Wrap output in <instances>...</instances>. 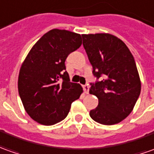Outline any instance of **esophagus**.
I'll list each match as a JSON object with an SVG mask.
<instances>
[{
	"instance_id": "esophagus-1",
	"label": "esophagus",
	"mask_w": 154,
	"mask_h": 154,
	"mask_svg": "<svg viewBox=\"0 0 154 154\" xmlns=\"http://www.w3.org/2000/svg\"><path fill=\"white\" fill-rule=\"evenodd\" d=\"M89 89H90V87L88 86V85H83L84 92H85V94H88V93H89Z\"/></svg>"
}]
</instances>
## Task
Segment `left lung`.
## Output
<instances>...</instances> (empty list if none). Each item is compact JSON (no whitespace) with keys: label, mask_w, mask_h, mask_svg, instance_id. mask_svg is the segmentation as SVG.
Segmentation results:
<instances>
[{"label":"left lung","mask_w":154,"mask_h":154,"mask_svg":"<svg viewBox=\"0 0 154 154\" xmlns=\"http://www.w3.org/2000/svg\"><path fill=\"white\" fill-rule=\"evenodd\" d=\"M83 45L93 67L95 83L90 93L99 100L90 111L92 119L103 125L119 123L135 106L141 81L135 60L127 45L109 33L83 34Z\"/></svg>","instance_id":"1"}]
</instances>
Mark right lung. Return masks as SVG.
Listing matches in <instances>:
<instances>
[{
    "label": "right lung",
    "instance_id": "add662e5",
    "mask_svg": "<svg viewBox=\"0 0 154 154\" xmlns=\"http://www.w3.org/2000/svg\"><path fill=\"white\" fill-rule=\"evenodd\" d=\"M82 44L80 35L53 29L35 43L23 61L18 92L26 113L37 122L51 126L63 121L83 89L69 81L65 60Z\"/></svg>",
    "mask_w": 154,
    "mask_h": 154
}]
</instances>
